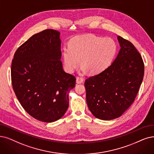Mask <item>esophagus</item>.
Returning a JSON list of instances; mask_svg holds the SVG:
<instances>
[{
  "mask_svg": "<svg viewBox=\"0 0 154 154\" xmlns=\"http://www.w3.org/2000/svg\"><path fill=\"white\" fill-rule=\"evenodd\" d=\"M83 82V78L81 77H76V83L80 84Z\"/></svg>",
  "mask_w": 154,
  "mask_h": 154,
  "instance_id": "34e87169",
  "label": "esophagus"
}]
</instances>
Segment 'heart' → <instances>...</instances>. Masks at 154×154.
<instances>
[{
  "mask_svg": "<svg viewBox=\"0 0 154 154\" xmlns=\"http://www.w3.org/2000/svg\"><path fill=\"white\" fill-rule=\"evenodd\" d=\"M117 52L115 41L88 34L71 40L69 47L63 48V56L66 69L72 72L80 65L83 72L89 71L95 75L105 70L112 63Z\"/></svg>",
  "mask_w": 154,
  "mask_h": 154,
  "instance_id": "1",
  "label": "heart"
}]
</instances>
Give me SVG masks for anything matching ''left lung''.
Here are the masks:
<instances>
[{
  "label": "left lung",
  "mask_w": 154,
  "mask_h": 154,
  "mask_svg": "<svg viewBox=\"0 0 154 154\" xmlns=\"http://www.w3.org/2000/svg\"><path fill=\"white\" fill-rule=\"evenodd\" d=\"M120 50L113 63L85 82L89 110L102 120L118 118L130 107L144 75V64L137 48L120 36Z\"/></svg>",
  "instance_id": "8db88e82"
}]
</instances>
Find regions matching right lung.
I'll return each mask as SVG.
<instances>
[{
  "label": "right lung",
  "instance_id": "obj_1",
  "mask_svg": "<svg viewBox=\"0 0 154 154\" xmlns=\"http://www.w3.org/2000/svg\"><path fill=\"white\" fill-rule=\"evenodd\" d=\"M60 32L48 29L33 35L16 51L11 80L18 100L33 118L52 122L69 106L68 94L76 78L66 73L60 60Z\"/></svg>",
  "mask_w": 154,
  "mask_h": 154
}]
</instances>
